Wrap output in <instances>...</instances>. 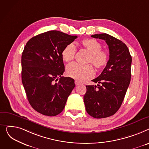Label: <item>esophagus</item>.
Listing matches in <instances>:
<instances>
[{
  "instance_id": "obj_1",
  "label": "esophagus",
  "mask_w": 149,
  "mask_h": 149,
  "mask_svg": "<svg viewBox=\"0 0 149 149\" xmlns=\"http://www.w3.org/2000/svg\"><path fill=\"white\" fill-rule=\"evenodd\" d=\"M74 83H75L76 86H78V85H79L81 84V82L79 81H75Z\"/></svg>"
}]
</instances>
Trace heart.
<instances>
[{"instance_id": "obj_1", "label": "heart", "mask_w": 149, "mask_h": 149, "mask_svg": "<svg viewBox=\"0 0 149 149\" xmlns=\"http://www.w3.org/2000/svg\"><path fill=\"white\" fill-rule=\"evenodd\" d=\"M80 45L82 49L90 53L87 62L91 63L97 70H101L106 67L109 62V54L106 51L102 50V45L97 40L93 38L84 39L81 41ZM76 52V47L73 44H69L61 52L62 59L65 62H70L74 59ZM66 71L68 76L77 81L88 79L94 75V70L90 64L82 65L72 63L67 65Z\"/></svg>"}]
</instances>
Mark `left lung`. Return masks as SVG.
I'll list each match as a JSON object with an SVG mask.
<instances>
[{
  "mask_svg": "<svg viewBox=\"0 0 149 149\" xmlns=\"http://www.w3.org/2000/svg\"><path fill=\"white\" fill-rule=\"evenodd\" d=\"M91 37L105 41L109 50L108 64L102 73L92 80L96 85H86L84 96L85 109L95 118L110 117L119 109L131 77L132 57L126 45L107 33L95 34Z\"/></svg>",
  "mask_w": 149,
  "mask_h": 149,
  "instance_id": "left-lung-1",
  "label": "left lung"
}]
</instances>
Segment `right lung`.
Here are the masks:
<instances>
[{"label":"right lung","mask_w":149,"mask_h":149,"mask_svg":"<svg viewBox=\"0 0 149 149\" xmlns=\"http://www.w3.org/2000/svg\"><path fill=\"white\" fill-rule=\"evenodd\" d=\"M77 37L50 31L31 38L22 55V81L31 107L42 115L62 112L75 86L65 71L61 52ZM60 79H58V78Z\"/></svg>","instance_id":"add662e5"}]
</instances>
